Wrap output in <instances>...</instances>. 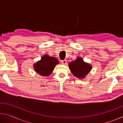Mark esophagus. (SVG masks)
Instances as JSON below:
<instances>
[{"mask_svg":"<svg viewBox=\"0 0 123 123\" xmlns=\"http://www.w3.org/2000/svg\"><path fill=\"white\" fill-rule=\"evenodd\" d=\"M61 63H62V64H66V63H67V60H62V61H61Z\"/></svg>","mask_w":123,"mask_h":123,"instance_id":"obj_1","label":"esophagus"}]
</instances>
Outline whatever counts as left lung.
<instances>
[{"mask_svg": "<svg viewBox=\"0 0 123 123\" xmlns=\"http://www.w3.org/2000/svg\"><path fill=\"white\" fill-rule=\"evenodd\" d=\"M69 67L73 74L80 79L84 78L92 69L90 64L85 63L81 57L69 63Z\"/></svg>", "mask_w": 123, "mask_h": 123, "instance_id": "left-lung-1", "label": "left lung"}]
</instances>
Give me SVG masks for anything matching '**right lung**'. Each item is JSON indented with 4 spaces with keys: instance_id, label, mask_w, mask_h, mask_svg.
I'll list each match as a JSON object with an SVG mask.
<instances>
[{
    "instance_id": "add662e5",
    "label": "right lung",
    "mask_w": 123,
    "mask_h": 123,
    "mask_svg": "<svg viewBox=\"0 0 123 123\" xmlns=\"http://www.w3.org/2000/svg\"><path fill=\"white\" fill-rule=\"evenodd\" d=\"M59 63V61L54 57L45 55L40 61L34 64V69L39 74L43 76H47L51 74L55 66Z\"/></svg>"
}]
</instances>
